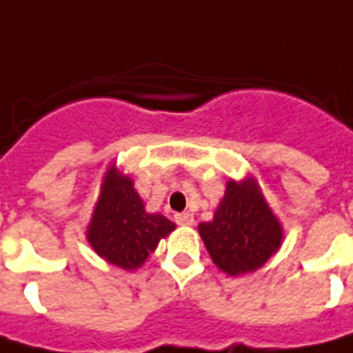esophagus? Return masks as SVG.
<instances>
[{
    "mask_svg": "<svg viewBox=\"0 0 353 353\" xmlns=\"http://www.w3.org/2000/svg\"><path fill=\"white\" fill-rule=\"evenodd\" d=\"M176 222L179 225H192L194 224V216L190 212H177Z\"/></svg>",
    "mask_w": 353,
    "mask_h": 353,
    "instance_id": "obj_1",
    "label": "esophagus"
}]
</instances>
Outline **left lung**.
<instances>
[{"label":"left lung","mask_w":353,"mask_h":353,"mask_svg":"<svg viewBox=\"0 0 353 353\" xmlns=\"http://www.w3.org/2000/svg\"><path fill=\"white\" fill-rule=\"evenodd\" d=\"M198 231L212 263L233 278L259 270L283 242V225L254 176L225 183L212 220Z\"/></svg>","instance_id":"8db88e82"}]
</instances>
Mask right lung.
I'll list each match as a JSON object with an SVG mask.
<instances>
[{"label":"right lung","mask_w":353,"mask_h":353,"mask_svg":"<svg viewBox=\"0 0 353 353\" xmlns=\"http://www.w3.org/2000/svg\"><path fill=\"white\" fill-rule=\"evenodd\" d=\"M174 230L176 224L161 212L146 211L128 174L117 165L107 168L85 233L101 259L129 272L137 270Z\"/></svg>","instance_id":"1"}]
</instances>
